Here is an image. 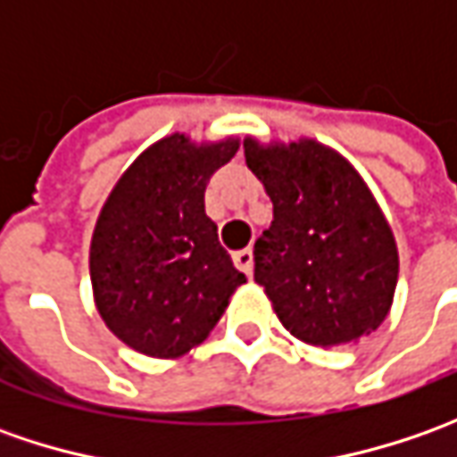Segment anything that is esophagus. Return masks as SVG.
Returning a JSON list of instances; mask_svg holds the SVG:
<instances>
[{
    "instance_id": "34e87169",
    "label": "esophagus",
    "mask_w": 457,
    "mask_h": 457,
    "mask_svg": "<svg viewBox=\"0 0 457 457\" xmlns=\"http://www.w3.org/2000/svg\"><path fill=\"white\" fill-rule=\"evenodd\" d=\"M234 264H237L241 272L252 277V272H254V252L249 246L241 249V252H234Z\"/></svg>"
}]
</instances>
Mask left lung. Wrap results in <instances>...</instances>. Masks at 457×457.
Wrapping results in <instances>:
<instances>
[{"label": "left lung", "instance_id": "left-lung-1", "mask_svg": "<svg viewBox=\"0 0 457 457\" xmlns=\"http://www.w3.org/2000/svg\"><path fill=\"white\" fill-rule=\"evenodd\" d=\"M246 165L272 198V226L254 244V279L295 338L336 348L386 320L399 252L356 167L318 139H244Z\"/></svg>", "mask_w": 457, "mask_h": 457}]
</instances>
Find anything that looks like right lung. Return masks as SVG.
<instances>
[{"label": "right lung", "mask_w": 457, "mask_h": 457, "mask_svg": "<svg viewBox=\"0 0 457 457\" xmlns=\"http://www.w3.org/2000/svg\"><path fill=\"white\" fill-rule=\"evenodd\" d=\"M237 150V137H162L124 170L98 213L94 303L116 338L145 356L180 359L201 345L246 282L205 216V185Z\"/></svg>", "instance_id": "obj_1"}]
</instances>
